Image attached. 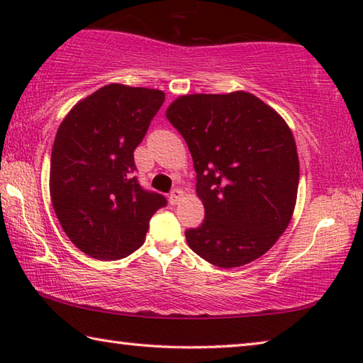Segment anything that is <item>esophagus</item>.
<instances>
[{
  "instance_id": "obj_1",
  "label": "esophagus",
  "mask_w": 363,
  "mask_h": 363,
  "mask_svg": "<svg viewBox=\"0 0 363 363\" xmlns=\"http://www.w3.org/2000/svg\"><path fill=\"white\" fill-rule=\"evenodd\" d=\"M182 196H184L182 190H179V189H174L173 192L169 194V196H168V201H169L171 205H177V203H179V201L182 200Z\"/></svg>"
}]
</instances>
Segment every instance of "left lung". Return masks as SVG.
<instances>
[{"label": "left lung", "mask_w": 363, "mask_h": 363, "mask_svg": "<svg viewBox=\"0 0 363 363\" xmlns=\"http://www.w3.org/2000/svg\"><path fill=\"white\" fill-rule=\"evenodd\" d=\"M186 139L205 220L186 230L190 250L220 269L274 247L296 205L299 160L286 121L255 94H187L167 108Z\"/></svg>", "instance_id": "obj_1"}]
</instances>
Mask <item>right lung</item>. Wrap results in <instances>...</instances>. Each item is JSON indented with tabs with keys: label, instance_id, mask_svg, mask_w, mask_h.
<instances>
[{
	"label": "right lung",
	"instance_id": "1",
	"mask_svg": "<svg viewBox=\"0 0 363 363\" xmlns=\"http://www.w3.org/2000/svg\"><path fill=\"white\" fill-rule=\"evenodd\" d=\"M164 101L160 89L112 83L84 97L60 123L49 194L67 237L91 257L116 261L145 240L167 199L133 177L134 150Z\"/></svg>",
	"mask_w": 363,
	"mask_h": 363
}]
</instances>
